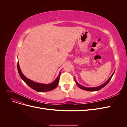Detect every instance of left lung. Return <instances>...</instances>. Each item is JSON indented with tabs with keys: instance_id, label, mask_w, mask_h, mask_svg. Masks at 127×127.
I'll return each mask as SVG.
<instances>
[{
	"instance_id": "8db88e82",
	"label": "left lung",
	"mask_w": 127,
	"mask_h": 127,
	"mask_svg": "<svg viewBox=\"0 0 127 127\" xmlns=\"http://www.w3.org/2000/svg\"><path fill=\"white\" fill-rule=\"evenodd\" d=\"M114 72L113 73V74L112 75V76H111L110 77V78L108 80H107L106 82H105L104 84H103V85H101V86H98V87H96L89 88V87H84V86H82V85H80V84H79L77 82V81L75 80V82H76L77 85V86H78L80 88H81V89H82V90H85V91H98V90H99L102 89V88H103L105 86H106L107 84H108V83L110 82V80H111V79L112 78V76H113V74H114Z\"/></svg>"
}]
</instances>
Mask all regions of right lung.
Instances as JSON below:
<instances>
[{"mask_svg": "<svg viewBox=\"0 0 127 127\" xmlns=\"http://www.w3.org/2000/svg\"><path fill=\"white\" fill-rule=\"evenodd\" d=\"M17 69L19 75H20L21 78L23 80V81L31 88H32V89L38 92H44L53 90H54L55 88H56L58 85L60 76V72L59 75V76L56 79L54 82L49 84H43L34 82L31 80L27 78L23 74V73L21 70L20 66H19L18 61L17 62Z\"/></svg>", "mask_w": 127, "mask_h": 127, "instance_id": "1", "label": "right lung"}]
</instances>
